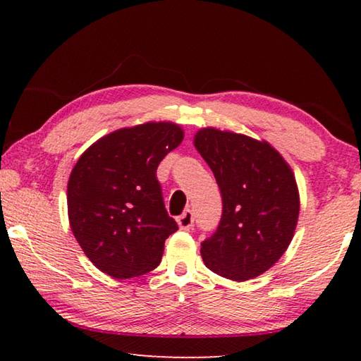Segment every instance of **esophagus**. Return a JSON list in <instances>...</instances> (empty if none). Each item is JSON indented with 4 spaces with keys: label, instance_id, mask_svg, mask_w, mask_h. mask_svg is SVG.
Wrapping results in <instances>:
<instances>
[{
    "label": "esophagus",
    "instance_id": "esophagus-1",
    "mask_svg": "<svg viewBox=\"0 0 361 361\" xmlns=\"http://www.w3.org/2000/svg\"><path fill=\"white\" fill-rule=\"evenodd\" d=\"M176 223H178V226H180V229H186V231H189V229H192V226H194V215H192V212L191 210H185L181 213V215L176 218Z\"/></svg>",
    "mask_w": 361,
    "mask_h": 361
}]
</instances>
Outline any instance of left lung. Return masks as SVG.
<instances>
[{"instance_id":"8db88e82","label":"left lung","mask_w":361,"mask_h":361,"mask_svg":"<svg viewBox=\"0 0 361 361\" xmlns=\"http://www.w3.org/2000/svg\"><path fill=\"white\" fill-rule=\"evenodd\" d=\"M194 146L212 169L223 197L218 229L200 247L205 266L234 282L261 276L295 235V173L276 148L242 133L205 127L195 133Z\"/></svg>"}]
</instances>
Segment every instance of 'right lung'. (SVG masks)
<instances>
[{
    "label": "right lung",
    "mask_w": 361,
    "mask_h": 361,
    "mask_svg": "<svg viewBox=\"0 0 361 361\" xmlns=\"http://www.w3.org/2000/svg\"><path fill=\"white\" fill-rule=\"evenodd\" d=\"M173 122H145L97 140L73 167L66 200L79 247L114 279L159 266L166 239L178 229L164 205L159 162L183 142Z\"/></svg>",
    "instance_id": "right-lung-1"
}]
</instances>
